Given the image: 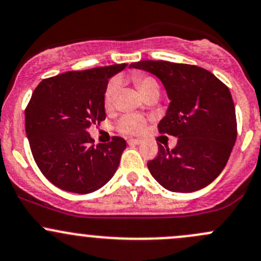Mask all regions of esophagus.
I'll return each mask as SVG.
<instances>
[{"label":"esophagus","instance_id":"1","mask_svg":"<svg viewBox=\"0 0 261 261\" xmlns=\"http://www.w3.org/2000/svg\"><path fill=\"white\" fill-rule=\"evenodd\" d=\"M141 142V139H128V144H139Z\"/></svg>","mask_w":261,"mask_h":261}]
</instances>
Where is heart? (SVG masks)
Masks as SVG:
<instances>
[{
    "mask_svg": "<svg viewBox=\"0 0 261 261\" xmlns=\"http://www.w3.org/2000/svg\"><path fill=\"white\" fill-rule=\"evenodd\" d=\"M132 79L136 83L137 87L139 88V90L143 94L144 98L150 93L160 91V84H158L157 80L153 76H150V75L136 72V74L132 75ZM119 77H113V79L109 80L103 94V103L106 109H112L113 107H114L118 98V94H119ZM117 127L118 129L124 134H138L141 133V132H143L144 127H146V119H144L143 117H141V115H124V117L118 122Z\"/></svg>",
    "mask_w": 261,
    "mask_h": 261,
    "instance_id": "obj_1",
    "label": "heart"
}]
</instances>
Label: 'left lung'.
<instances>
[{"label": "left lung", "mask_w": 261, "mask_h": 261, "mask_svg": "<svg viewBox=\"0 0 261 261\" xmlns=\"http://www.w3.org/2000/svg\"><path fill=\"white\" fill-rule=\"evenodd\" d=\"M130 68L154 74L171 99L158 132L178 138L176 147L158 144L147 163L155 181L172 192H193L210 185L226 166L238 137L229 88L206 69L190 64L143 60Z\"/></svg>", "instance_id": "left-lung-1"}]
</instances>
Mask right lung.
Returning <instances> with one entry per match:
<instances>
[{
	"label": "right lung",
	"mask_w": 261,
	"mask_h": 261,
	"mask_svg": "<svg viewBox=\"0 0 261 261\" xmlns=\"http://www.w3.org/2000/svg\"><path fill=\"white\" fill-rule=\"evenodd\" d=\"M125 64L68 71L44 79L25 109L29 143L41 173L59 189L90 193L114 176L127 143L112 137L94 144L88 128L106 119L108 79Z\"/></svg>",
	"instance_id": "right-lung-1"
}]
</instances>
